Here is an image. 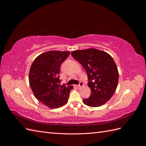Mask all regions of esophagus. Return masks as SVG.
I'll return each mask as SVG.
<instances>
[{
    "mask_svg": "<svg viewBox=\"0 0 146 146\" xmlns=\"http://www.w3.org/2000/svg\"><path fill=\"white\" fill-rule=\"evenodd\" d=\"M83 85V83L82 82H79L78 85H77V87L78 88H79L82 87Z\"/></svg>",
    "mask_w": 146,
    "mask_h": 146,
    "instance_id": "obj_1",
    "label": "esophagus"
}]
</instances>
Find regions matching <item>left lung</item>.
Wrapping results in <instances>:
<instances>
[{
    "mask_svg": "<svg viewBox=\"0 0 146 146\" xmlns=\"http://www.w3.org/2000/svg\"><path fill=\"white\" fill-rule=\"evenodd\" d=\"M71 55L86 70L88 85L91 92L83 101L88 106L97 107L111 99L117 86L119 73L116 64L107 52L96 48L74 51Z\"/></svg>",
    "mask_w": 146,
    "mask_h": 146,
    "instance_id": "1",
    "label": "left lung"
}]
</instances>
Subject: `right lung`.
Here are the masks:
<instances>
[{"instance_id":"1","label":"right lung","mask_w":146,"mask_h":146,"mask_svg":"<svg viewBox=\"0 0 146 146\" xmlns=\"http://www.w3.org/2000/svg\"><path fill=\"white\" fill-rule=\"evenodd\" d=\"M69 52L48 51L34 60L29 72V83L33 94L39 102L51 108L67 103L72 86L61 85V66Z\"/></svg>"}]
</instances>
